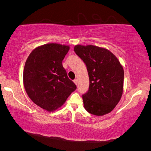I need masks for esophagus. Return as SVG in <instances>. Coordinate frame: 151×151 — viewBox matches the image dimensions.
Segmentation results:
<instances>
[{
	"instance_id": "1",
	"label": "esophagus",
	"mask_w": 151,
	"mask_h": 151,
	"mask_svg": "<svg viewBox=\"0 0 151 151\" xmlns=\"http://www.w3.org/2000/svg\"><path fill=\"white\" fill-rule=\"evenodd\" d=\"M73 82H74V83L76 84V85H77V84H78V80H77V79H75V80H73Z\"/></svg>"
}]
</instances>
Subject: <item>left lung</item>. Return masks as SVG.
I'll return each mask as SVG.
<instances>
[{
  "label": "left lung",
  "instance_id": "left-lung-1",
  "mask_svg": "<svg viewBox=\"0 0 151 151\" xmlns=\"http://www.w3.org/2000/svg\"><path fill=\"white\" fill-rule=\"evenodd\" d=\"M74 52L85 63L89 78V89L82 96L84 107L97 116L110 113L122 96V65L111 52L102 47L77 45Z\"/></svg>",
  "mask_w": 151,
  "mask_h": 151
}]
</instances>
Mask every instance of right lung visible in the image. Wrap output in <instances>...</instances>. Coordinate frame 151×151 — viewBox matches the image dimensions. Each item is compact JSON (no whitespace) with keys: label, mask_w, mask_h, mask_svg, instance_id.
I'll return each mask as SVG.
<instances>
[{"label":"right lung","mask_w":151,"mask_h":151,"mask_svg":"<svg viewBox=\"0 0 151 151\" xmlns=\"http://www.w3.org/2000/svg\"><path fill=\"white\" fill-rule=\"evenodd\" d=\"M69 50L65 45L45 44L34 49L25 63L23 81L26 93L34 104L48 111L62 106L77 88L62 65Z\"/></svg>","instance_id":"add662e5"}]
</instances>
